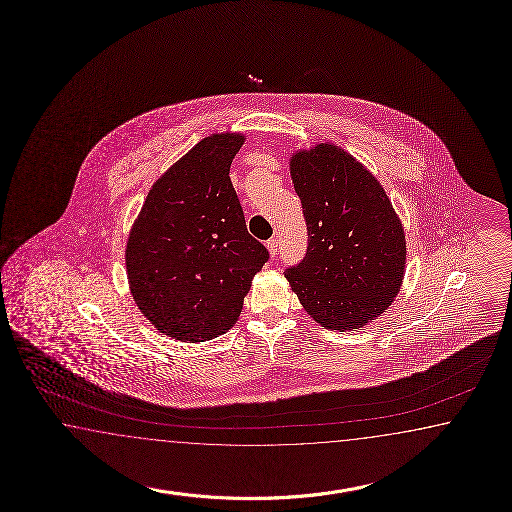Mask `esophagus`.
I'll return each instance as SVG.
<instances>
[{
	"label": "esophagus",
	"instance_id": "34e87169",
	"mask_svg": "<svg viewBox=\"0 0 512 512\" xmlns=\"http://www.w3.org/2000/svg\"><path fill=\"white\" fill-rule=\"evenodd\" d=\"M266 248L270 251V257H275V255H277V250H279V242L275 239H270L266 242Z\"/></svg>",
	"mask_w": 512,
	"mask_h": 512
}]
</instances>
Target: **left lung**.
Here are the masks:
<instances>
[{
  "mask_svg": "<svg viewBox=\"0 0 512 512\" xmlns=\"http://www.w3.org/2000/svg\"><path fill=\"white\" fill-rule=\"evenodd\" d=\"M290 176L307 220L308 248L284 277L321 327L362 329L400 292L402 222L375 176L332 143L297 150Z\"/></svg>",
  "mask_w": 512,
  "mask_h": 512,
  "instance_id": "1",
  "label": "left lung"
}]
</instances>
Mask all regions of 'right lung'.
I'll use <instances>...</instances> for the list:
<instances>
[{
  "mask_svg": "<svg viewBox=\"0 0 512 512\" xmlns=\"http://www.w3.org/2000/svg\"><path fill=\"white\" fill-rule=\"evenodd\" d=\"M244 141L224 132L196 143L152 185L126 240L130 294L174 340H213L231 329L270 257L248 233L229 180Z\"/></svg>",
  "mask_w": 512,
  "mask_h": 512,
  "instance_id": "right-lung-1",
  "label": "right lung"
}]
</instances>
